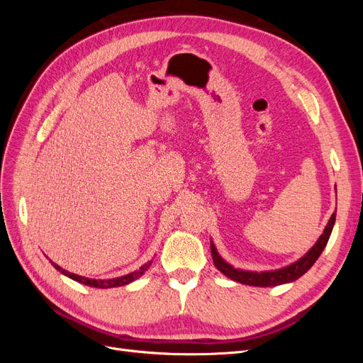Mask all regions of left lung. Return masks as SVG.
I'll return each mask as SVG.
<instances>
[{
    "instance_id": "obj_1",
    "label": "left lung",
    "mask_w": 363,
    "mask_h": 363,
    "mask_svg": "<svg viewBox=\"0 0 363 363\" xmlns=\"http://www.w3.org/2000/svg\"><path fill=\"white\" fill-rule=\"evenodd\" d=\"M335 219H336V212L330 216V219H328V223L324 228V233L320 236V239L316 240V244L309 251H307L301 259H298L284 268H280L276 271H263V272L244 271V269L233 268L230 263H227L221 256L218 255V251L212 242L211 250H212L213 263H215V267L228 279H232L238 283L250 284V286L268 288V286H277V284H283V283H291L296 279H300L304 272L309 271L313 263L318 260V257L321 256L323 250L325 248V245L328 242V238H330V235H332Z\"/></svg>"
}]
</instances>
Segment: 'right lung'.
I'll list each match as a JSON object with an SVG mask.
<instances>
[{
	"instance_id": "obj_1",
	"label": "right lung",
	"mask_w": 363,
	"mask_h": 363,
	"mask_svg": "<svg viewBox=\"0 0 363 363\" xmlns=\"http://www.w3.org/2000/svg\"><path fill=\"white\" fill-rule=\"evenodd\" d=\"M51 265L56 268L57 271H60L63 276H67V277H69V279H72V280H75V281H79V283H83V284H86V286H92V288H101V289H107V288H118V286H124V284H128V283H131V281H135L136 279H139L142 274H144L148 268H150V265H151V262H148V263H145V265H142L138 271H133V272H130V274H127V276H123V277H116V279H107V280H96V279H87V277H82V276H79V274H74V272H69V271H67V269H63V268H60L57 263H54V262H51Z\"/></svg>"
}]
</instances>
